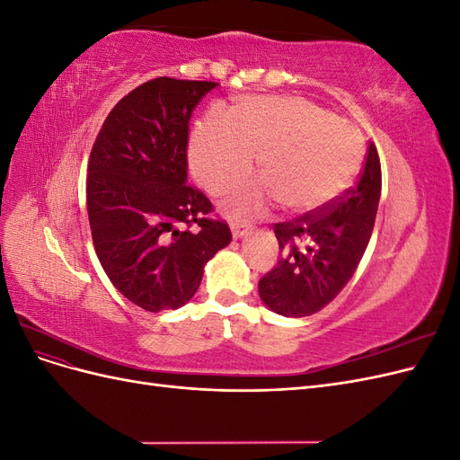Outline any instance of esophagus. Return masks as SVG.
Returning a JSON list of instances; mask_svg holds the SVG:
<instances>
[{"label": "esophagus", "mask_w": 460, "mask_h": 460, "mask_svg": "<svg viewBox=\"0 0 460 460\" xmlns=\"http://www.w3.org/2000/svg\"><path fill=\"white\" fill-rule=\"evenodd\" d=\"M230 230L234 238H243L249 232H252V226L247 225V222L242 220H230Z\"/></svg>", "instance_id": "obj_1"}]
</instances>
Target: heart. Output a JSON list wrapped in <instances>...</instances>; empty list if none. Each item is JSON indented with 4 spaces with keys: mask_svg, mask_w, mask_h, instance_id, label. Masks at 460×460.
<instances>
[{
    "mask_svg": "<svg viewBox=\"0 0 460 460\" xmlns=\"http://www.w3.org/2000/svg\"><path fill=\"white\" fill-rule=\"evenodd\" d=\"M257 153L264 182L232 190L226 211L259 215L278 201L289 215H314L353 186L365 142L301 97L247 95L230 113L215 109L198 124L190 164L205 190L222 193L252 174Z\"/></svg>",
    "mask_w": 460,
    "mask_h": 460,
    "instance_id": "1",
    "label": "heart"
}]
</instances>
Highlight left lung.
Wrapping results in <instances>:
<instances>
[{"instance_id": "left-lung-1", "label": "left lung", "mask_w": 460, "mask_h": 460, "mask_svg": "<svg viewBox=\"0 0 460 460\" xmlns=\"http://www.w3.org/2000/svg\"><path fill=\"white\" fill-rule=\"evenodd\" d=\"M382 191V169L376 146L355 188L314 215L278 222V264L259 280V296L282 316L318 313L351 280L370 242Z\"/></svg>"}]
</instances>
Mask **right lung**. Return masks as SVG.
I'll list each match as a JSON object with an SVG mask.
<instances>
[{"label":"right lung","instance_id":"1","mask_svg":"<svg viewBox=\"0 0 460 460\" xmlns=\"http://www.w3.org/2000/svg\"><path fill=\"white\" fill-rule=\"evenodd\" d=\"M217 82L153 78L111 109L97 134L86 205L97 259L120 294L149 313L196 294L208 259L226 247V222L188 180L193 109ZM198 224L196 233L180 226Z\"/></svg>","mask_w":460,"mask_h":460}]
</instances>
